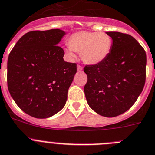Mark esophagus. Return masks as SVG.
<instances>
[{
	"mask_svg": "<svg viewBox=\"0 0 155 155\" xmlns=\"http://www.w3.org/2000/svg\"><path fill=\"white\" fill-rule=\"evenodd\" d=\"M77 70L79 71V72H81V71L82 70V67L81 66H79V65H77Z\"/></svg>",
	"mask_w": 155,
	"mask_h": 155,
	"instance_id": "34e87169",
	"label": "esophagus"
}]
</instances>
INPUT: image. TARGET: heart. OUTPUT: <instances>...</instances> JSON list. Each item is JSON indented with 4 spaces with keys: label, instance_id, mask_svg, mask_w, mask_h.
Here are the masks:
<instances>
[{
    "label": "heart",
    "instance_id": "heart-1",
    "mask_svg": "<svg viewBox=\"0 0 155 155\" xmlns=\"http://www.w3.org/2000/svg\"><path fill=\"white\" fill-rule=\"evenodd\" d=\"M69 47L65 48L70 59L75 57V52L80 53L81 59L85 63L96 65L108 57L112 49V40L105 33L79 31L72 34L68 39Z\"/></svg>",
    "mask_w": 155,
    "mask_h": 155
}]
</instances>
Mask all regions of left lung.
I'll return each mask as SVG.
<instances>
[{
  "label": "left lung",
  "mask_w": 155,
  "mask_h": 155,
  "mask_svg": "<svg viewBox=\"0 0 155 155\" xmlns=\"http://www.w3.org/2000/svg\"><path fill=\"white\" fill-rule=\"evenodd\" d=\"M112 49L102 63L86 66L84 87L88 105L99 115L118 116L128 111L141 93L145 83L146 53L129 34L106 32Z\"/></svg>",
  "instance_id": "obj_1"
}]
</instances>
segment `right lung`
Instances as JSON below:
<instances>
[{
    "instance_id": "obj_1",
    "label": "right lung",
    "mask_w": 155,
    "mask_h": 155,
    "mask_svg": "<svg viewBox=\"0 0 155 155\" xmlns=\"http://www.w3.org/2000/svg\"><path fill=\"white\" fill-rule=\"evenodd\" d=\"M60 29L24 34L10 53L8 87L11 97L27 115L47 118L66 105L76 73V63L63 60L58 44L66 35Z\"/></svg>"
}]
</instances>
